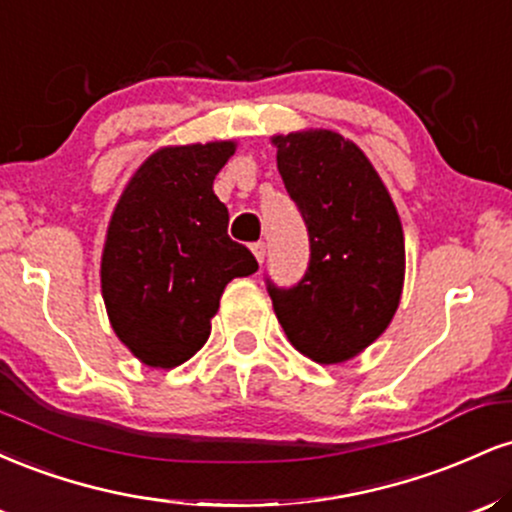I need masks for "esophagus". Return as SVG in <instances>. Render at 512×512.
I'll return each mask as SVG.
<instances>
[{"instance_id": "34e87169", "label": "esophagus", "mask_w": 512, "mask_h": 512, "mask_svg": "<svg viewBox=\"0 0 512 512\" xmlns=\"http://www.w3.org/2000/svg\"><path fill=\"white\" fill-rule=\"evenodd\" d=\"M250 250H252V255H255V260L262 264V262H264V255H267V245H264L262 240H260V243H255V245H252Z\"/></svg>"}]
</instances>
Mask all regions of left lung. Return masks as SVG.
I'll return each mask as SVG.
<instances>
[{
	"label": "left lung",
	"instance_id": "obj_1",
	"mask_svg": "<svg viewBox=\"0 0 512 512\" xmlns=\"http://www.w3.org/2000/svg\"><path fill=\"white\" fill-rule=\"evenodd\" d=\"M276 168L310 236L308 272L269 296L293 349L322 366L366 351L404 289V231L378 170L332 129L274 134Z\"/></svg>",
	"mask_w": 512,
	"mask_h": 512
}]
</instances>
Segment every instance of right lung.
<instances>
[{
	"label": "right lung",
	"instance_id": "add662e5",
	"mask_svg": "<svg viewBox=\"0 0 512 512\" xmlns=\"http://www.w3.org/2000/svg\"><path fill=\"white\" fill-rule=\"evenodd\" d=\"M238 142L161 146L134 170L110 216L101 291L113 332L144 366L175 368L207 344L236 276L257 272L228 238L214 178Z\"/></svg>",
	"mask_w": 512,
	"mask_h": 512
}]
</instances>
